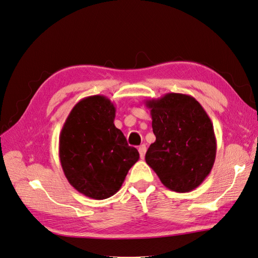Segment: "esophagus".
Segmentation results:
<instances>
[{
	"label": "esophagus",
	"mask_w": 258,
	"mask_h": 258,
	"mask_svg": "<svg viewBox=\"0 0 258 258\" xmlns=\"http://www.w3.org/2000/svg\"><path fill=\"white\" fill-rule=\"evenodd\" d=\"M139 154H140V158L141 159H144V155H146V152H147V147L146 144H141V146L139 147Z\"/></svg>",
	"instance_id": "obj_1"
}]
</instances>
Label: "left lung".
<instances>
[{"label": "left lung", "mask_w": 258, "mask_h": 258, "mask_svg": "<svg viewBox=\"0 0 258 258\" xmlns=\"http://www.w3.org/2000/svg\"><path fill=\"white\" fill-rule=\"evenodd\" d=\"M146 106L156 138L147 151V164L168 189L194 190L216 160L217 140L208 114L192 96L180 93L148 99Z\"/></svg>", "instance_id": "8db88e82"}]
</instances>
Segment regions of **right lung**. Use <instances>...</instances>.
<instances>
[{"mask_svg":"<svg viewBox=\"0 0 258 258\" xmlns=\"http://www.w3.org/2000/svg\"><path fill=\"white\" fill-rule=\"evenodd\" d=\"M116 108L104 95L81 99L69 114L59 137L62 169L75 189L102 200L115 195L139 152L115 127Z\"/></svg>","mask_w":258,"mask_h":258,"instance_id":"add662e5","label":"right lung"}]
</instances>
